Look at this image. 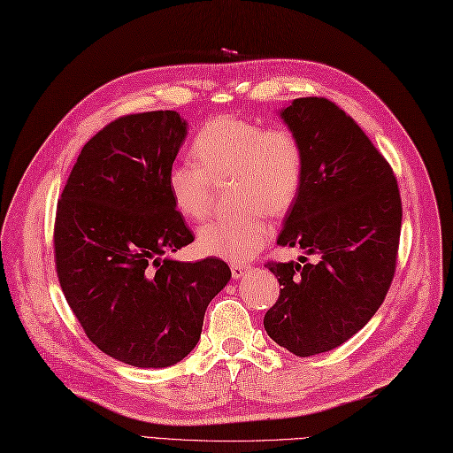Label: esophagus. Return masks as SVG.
I'll list each match as a JSON object with an SVG mask.
<instances>
[{
    "mask_svg": "<svg viewBox=\"0 0 453 453\" xmlns=\"http://www.w3.org/2000/svg\"><path fill=\"white\" fill-rule=\"evenodd\" d=\"M250 270V265L247 264H231V275H234V280H239V277L245 275Z\"/></svg>",
    "mask_w": 453,
    "mask_h": 453,
    "instance_id": "obj_1",
    "label": "esophagus"
}]
</instances>
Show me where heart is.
Instances as JSON below:
<instances>
[{
    "mask_svg": "<svg viewBox=\"0 0 453 453\" xmlns=\"http://www.w3.org/2000/svg\"><path fill=\"white\" fill-rule=\"evenodd\" d=\"M197 162H178L166 185L185 218L204 219L214 206V183L234 180L231 203L241 211L212 219L196 234V245L229 262H245L272 237L270 216H283L296 203L304 181V147L287 126H268L235 116L208 120L193 137Z\"/></svg>",
    "mask_w": 453,
    "mask_h": 453,
    "instance_id": "heart-1",
    "label": "heart"
}]
</instances>
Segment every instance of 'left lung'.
Wrapping results in <instances>:
<instances>
[{
    "label": "left lung",
    "instance_id": "1",
    "mask_svg": "<svg viewBox=\"0 0 453 453\" xmlns=\"http://www.w3.org/2000/svg\"><path fill=\"white\" fill-rule=\"evenodd\" d=\"M304 147V181L277 245L316 262H268L281 293L264 329L295 356L341 346L375 316L396 272L402 199L387 158L350 114L326 97L281 111Z\"/></svg>",
    "mask_w": 453,
    "mask_h": 453
}]
</instances>
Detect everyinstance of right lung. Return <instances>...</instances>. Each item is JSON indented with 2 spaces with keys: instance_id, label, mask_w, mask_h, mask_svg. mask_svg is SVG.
Here are the masks:
<instances>
[{
  "instance_id": "1",
  "label": "right lung",
  "mask_w": 453,
  "mask_h": 453,
  "mask_svg": "<svg viewBox=\"0 0 453 453\" xmlns=\"http://www.w3.org/2000/svg\"><path fill=\"white\" fill-rule=\"evenodd\" d=\"M188 127L173 111L126 114L84 145L57 203L55 268L68 306L99 350L168 367L201 339L229 265L165 258L193 242L166 176Z\"/></svg>"
}]
</instances>
